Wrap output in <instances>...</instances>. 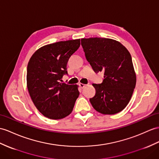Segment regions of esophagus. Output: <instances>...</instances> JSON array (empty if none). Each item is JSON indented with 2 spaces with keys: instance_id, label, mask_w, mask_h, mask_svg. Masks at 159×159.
Masks as SVG:
<instances>
[{
  "instance_id": "esophagus-1",
  "label": "esophagus",
  "mask_w": 159,
  "mask_h": 159,
  "mask_svg": "<svg viewBox=\"0 0 159 159\" xmlns=\"http://www.w3.org/2000/svg\"><path fill=\"white\" fill-rule=\"evenodd\" d=\"M79 85H80V86L81 88H84L85 86H86V84H81V83H80V84H79Z\"/></svg>"
}]
</instances>
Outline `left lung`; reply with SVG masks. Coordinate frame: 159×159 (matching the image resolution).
Wrapping results in <instances>:
<instances>
[{
	"instance_id": "8db88e82",
	"label": "left lung",
	"mask_w": 159,
	"mask_h": 159,
	"mask_svg": "<svg viewBox=\"0 0 159 159\" xmlns=\"http://www.w3.org/2000/svg\"><path fill=\"white\" fill-rule=\"evenodd\" d=\"M81 43L93 70L104 72L102 82L93 84L96 94L90 98L92 107L104 115L119 113L129 103L136 83L130 53L109 38H82Z\"/></svg>"
}]
</instances>
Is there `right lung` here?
I'll return each instance as SVG.
<instances>
[{"mask_svg":"<svg viewBox=\"0 0 159 159\" xmlns=\"http://www.w3.org/2000/svg\"><path fill=\"white\" fill-rule=\"evenodd\" d=\"M80 39L42 46L30 58L27 86L37 109L45 117L61 119L70 114L80 95L77 86L61 83L68 75L69 59L79 48Z\"/></svg>","mask_w":159,"mask_h":159,"instance_id":"obj_1","label":"right lung"}]
</instances>
